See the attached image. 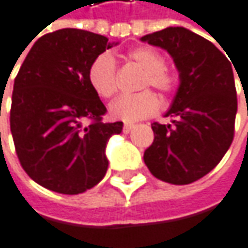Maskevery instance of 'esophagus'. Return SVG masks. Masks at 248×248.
I'll return each mask as SVG.
<instances>
[{
  "mask_svg": "<svg viewBox=\"0 0 248 248\" xmlns=\"http://www.w3.org/2000/svg\"><path fill=\"white\" fill-rule=\"evenodd\" d=\"M135 128V125H134V123H125V125H123V132H131L132 129Z\"/></svg>",
  "mask_w": 248,
  "mask_h": 248,
  "instance_id": "obj_1",
  "label": "esophagus"
}]
</instances>
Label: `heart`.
<instances>
[{
    "label": "heart",
    "instance_id": "obj_1",
    "mask_svg": "<svg viewBox=\"0 0 248 248\" xmlns=\"http://www.w3.org/2000/svg\"><path fill=\"white\" fill-rule=\"evenodd\" d=\"M128 59L140 64L145 75L142 78V88L153 86L162 94L175 91L178 79L173 72L166 67L165 59L158 51L150 46H137L128 52ZM88 82L93 91L101 98H110L117 90L116 63L114 59L104 52L100 54L88 69ZM160 101L151 91H142L134 95H120L108 106V114L114 120L132 123L154 114Z\"/></svg>",
    "mask_w": 248,
    "mask_h": 248
}]
</instances>
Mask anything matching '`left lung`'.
Segmentation results:
<instances>
[{"label": "left lung", "mask_w": 248, "mask_h": 248, "mask_svg": "<svg viewBox=\"0 0 248 248\" xmlns=\"http://www.w3.org/2000/svg\"><path fill=\"white\" fill-rule=\"evenodd\" d=\"M172 56L179 88L166 117L154 122L153 144L144 153L150 172L160 181L186 185L207 175L234 140L237 91L229 59L206 38L185 28H166L141 38Z\"/></svg>", "instance_id": "left-lung-1"}]
</instances>
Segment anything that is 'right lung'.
I'll return each instance as SVG.
<instances>
[{
	"mask_svg": "<svg viewBox=\"0 0 248 248\" xmlns=\"http://www.w3.org/2000/svg\"><path fill=\"white\" fill-rule=\"evenodd\" d=\"M103 35L60 29L41 36L14 79L10 129L25 172L60 194H80L106 175V145L123 123L107 111L88 82L94 59L111 48ZM85 120H91L90 125Z\"/></svg>",
	"mask_w": 248,
	"mask_h": 248,
	"instance_id": "obj_1",
	"label": "right lung"
}]
</instances>
